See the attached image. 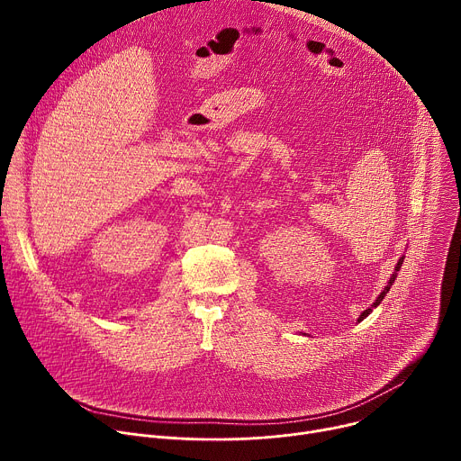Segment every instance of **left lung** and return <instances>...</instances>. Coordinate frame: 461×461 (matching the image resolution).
<instances>
[{
	"instance_id": "1",
	"label": "left lung",
	"mask_w": 461,
	"mask_h": 461,
	"mask_svg": "<svg viewBox=\"0 0 461 461\" xmlns=\"http://www.w3.org/2000/svg\"><path fill=\"white\" fill-rule=\"evenodd\" d=\"M403 258H405V257H402V258H400V260H398V265H396V272H393V274H392V277H390V281H388V285H386V286H384V288H383V292H381V294H379V295H377V299H375V301H374V304H372V306H370V308H366V310H365V312H363V313H361V315H359V319H357V321H363V319H365V317H366V315H368V313H370V312H372V310H374V308H375V306H379V303H381V301H383V299H384V295H386V294H388V290H390V286H392V283H393V281H396V277H398V272H400V268H402V265H403Z\"/></svg>"
}]
</instances>
